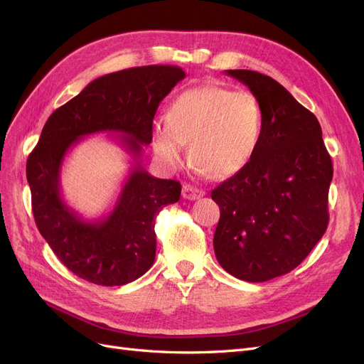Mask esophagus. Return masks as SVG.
<instances>
[{
    "instance_id": "34e87169",
    "label": "esophagus",
    "mask_w": 364,
    "mask_h": 364,
    "mask_svg": "<svg viewBox=\"0 0 364 364\" xmlns=\"http://www.w3.org/2000/svg\"><path fill=\"white\" fill-rule=\"evenodd\" d=\"M203 196H205V191L202 188H197V186H193V185H188V183H185L182 186V197H183V199L197 200Z\"/></svg>"
}]
</instances>
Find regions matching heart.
Instances as JSON below:
<instances>
[{"label": "heart", "mask_w": 364, "mask_h": 364, "mask_svg": "<svg viewBox=\"0 0 364 364\" xmlns=\"http://www.w3.org/2000/svg\"><path fill=\"white\" fill-rule=\"evenodd\" d=\"M264 115L258 98L247 91L202 85L174 98L164 121L151 130V144L161 162L178 168L190 142V161L213 179L243 170L255 155Z\"/></svg>", "instance_id": "b5f03b06"}]
</instances>
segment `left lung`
Masks as SVG:
<instances>
[{
    "label": "left lung",
    "instance_id": "left-lung-1",
    "mask_svg": "<svg viewBox=\"0 0 364 364\" xmlns=\"http://www.w3.org/2000/svg\"><path fill=\"white\" fill-rule=\"evenodd\" d=\"M226 74L258 98L264 124L250 162L211 193L214 252L232 277L264 282L296 269L323 237L333 162L317 118L281 83L250 70Z\"/></svg>",
    "mask_w": 364,
    "mask_h": 364
}]
</instances>
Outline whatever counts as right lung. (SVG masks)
I'll use <instances>...</instances> for the list:
<instances>
[{
  "instance_id": "1",
  "label": "right lung",
  "mask_w": 364,
  "mask_h": 364,
  "mask_svg": "<svg viewBox=\"0 0 364 364\" xmlns=\"http://www.w3.org/2000/svg\"><path fill=\"white\" fill-rule=\"evenodd\" d=\"M185 77L173 65H149L98 77L54 111L27 159L31 209L41 235L65 267L105 287L142 277L156 255L155 218L181 199L178 181L158 179L141 167L142 144L151 142L153 118L165 95ZM121 133L137 164L113 211L85 223L61 200L60 167L66 151L83 136Z\"/></svg>"
}]
</instances>
